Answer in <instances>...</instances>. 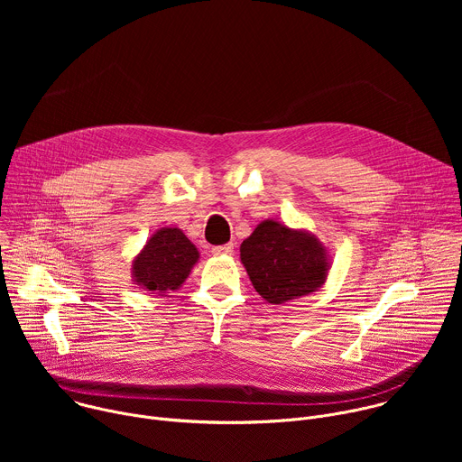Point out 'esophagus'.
I'll return each mask as SVG.
<instances>
[{
  "label": "esophagus",
  "instance_id": "34e87169",
  "mask_svg": "<svg viewBox=\"0 0 462 462\" xmlns=\"http://www.w3.org/2000/svg\"><path fill=\"white\" fill-rule=\"evenodd\" d=\"M234 252V245L228 243V245H219V246H214L212 248V254L214 255H230Z\"/></svg>",
  "mask_w": 462,
  "mask_h": 462
}]
</instances>
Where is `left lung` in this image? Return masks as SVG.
Listing matches in <instances>:
<instances>
[{"label":"left lung","instance_id":"8db88e82","mask_svg":"<svg viewBox=\"0 0 462 462\" xmlns=\"http://www.w3.org/2000/svg\"><path fill=\"white\" fill-rule=\"evenodd\" d=\"M239 252L255 292L273 305L316 292L331 271V255L312 232L274 219L261 221Z\"/></svg>","mask_w":462,"mask_h":462}]
</instances>
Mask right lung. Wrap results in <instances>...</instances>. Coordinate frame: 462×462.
Masks as SVG:
<instances>
[{"instance_id":"right-lung-1","label":"right lung","mask_w":462,"mask_h":462,"mask_svg":"<svg viewBox=\"0 0 462 462\" xmlns=\"http://www.w3.org/2000/svg\"><path fill=\"white\" fill-rule=\"evenodd\" d=\"M199 261V250L180 228H159L131 261V278L139 289L166 296L179 291Z\"/></svg>"}]
</instances>
